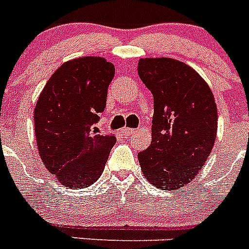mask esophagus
<instances>
[{
	"label": "esophagus",
	"mask_w": 249,
	"mask_h": 249,
	"mask_svg": "<svg viewBox=\"0 0 249 249\" xmlns=\"http://www.w3.org/2000/svg\"><path fill=\"white\" fill-rule=\"evenodd\" d=\"M122 132H123V135L132 136V135H135V133H136V129H132V128H128V127H124V128L122 129Z\"/></svg>",
	"instance_id": "esophagus-1"
}]
</instances>
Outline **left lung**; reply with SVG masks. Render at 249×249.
I'll return each instance as SVG.
<instances>
[{
  "instance_id": "1",
  "label": "left lung",
  "mask_w": 249,
  "mask_h": 249,
  "mask_svg": "<svg viewBox=\"0 0 249 249\" xmlns=\"http://www.w3.org/2000/svg\"><path fill=\"white\" fill-rule=\"evenodd\" d=\"M138 74L153 94L152 142L138 153L144 178L160 190L190 183L214 146L217 106L210 86L186 63L141 58Z\"/></svg>"
}]
</instances>
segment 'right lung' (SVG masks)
I'll return each instance as SVG.
<instances>
[{
  "mask_svg": "<svg viewBox=\"0 0 249 249\" xmlns=\"http://www.w3.org/2000/svg\"><path fill=\"white\" fill-rule=\"evenodd\" d=\"M113 77V63L103 57L71 59L57 68L37 100L34 120L39 157L65 187L86 188L105 169L116 137L98 135L93 126L105 111Z\"/></svg>",
  "mask_w": 249,
  "mask_h": 249,
  "instance_id": "add662e5",
  "label": "right lung"
}]
</instances>
